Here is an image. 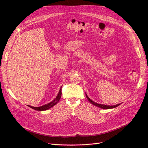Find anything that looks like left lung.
Segmentation results:
<instances>
[{
    "label": "left lung",
    "mask_w": 148,
    "mask_h": 148,
    "mask_svg": "<svg viewBox=\"0 0 148 148\" xmlns=\"http://www.w3.org/2000/svg\"><path fill=\"white\" fill-rule=\"evenodd\" d=\"M86 96L87 99H88L89 102H90L92 104L95 105V106H97V107H100V108H101V109H112V108H115V107L119 106L120 104H117V105H115V106H106V105H104V104H97V103L95 102L94 101H92L91 99H89V98L88 97V96L86 95Z\"/></svg>",
    "instance_id": "left-lung-1"
}]
</instances>
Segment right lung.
<instances>
[{
  "mask_svg": "<svg viewBox=\"0 0 148 148\" xmlns=\"http://www.w3.org/2000/svg\"><path fill=\"white\" fill-rule=\"evenodd\" d=\"M62 87L60 88V91L59 92V94H58V95L57 96L56 99L52 101V102H51L50 103H49V104H47L46 105H44L42 106H41V107H33V106H28L29 107H31V108H32L33 109H34V110H39V111H41V110H47L51 108L52 107H53L54 105H56L57 103L59 101L60 97H61V95H62Z\"/></svg>",
  "mask_w": 148,
  "mask_h": 148,
  "instance_id": "right-lung-1",
  "label": "right lung"
}]
</instances>
